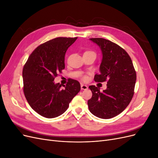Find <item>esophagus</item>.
<instances>
[{"label":"esophagus","mask_w":158,"mask_h":158,"mask_svg":"<svg viewBox=\"0 0 158 158\" xmlns=\"http://www.w3.org/2000/svg\"><path fill=\"white\" fill-rule=\"evenodd\" d=\"M80 85H81V89H82L85 90V89H88V86H87L86 85H84L83 84H81Z\"/></svg>","instance_id":"obj_1"}]
</instances>
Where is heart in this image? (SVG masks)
<instances>
[{"label": "heart", "mask_w": 158, "mask_h": 158, "mask_svg": "<svg viewBox=\"0 0 158 158\" xmlns=\"http://www.w3.org/2000/svg\"><path fill=\"white\" fill-rule=\"evenodd\" d=\"M90 52V51H88V52ZM84 79H86V77H84Z\"/></svg>", "instance_id": "obj_1"}]
</instances>
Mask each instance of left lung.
Masks as SVG:
<instances>
[{"label": "left lung", "mask_w": 158, "mask_h": 158, "mask_svg": "<svg viewBox=\"0 0 158 158\" xmlns=\"http://www.w3.org/2000/svg\"><path fill=\"white\" fill-rule=\"evenodd\" d=\"M102 52L99 74L95 82L107 81V89L89 85L92 97L88 101L89 111L99 118L107 119L118 115L130 103L136 80V71L127 52L120 46L103 38H91Z\"/></svg>", "instance_id": "left-lung-1"}]
</instances>
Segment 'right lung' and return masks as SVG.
Listing matches in <instances>:
<instances>
[{"label": "right lung", "mask_w": 158, "mask_h": 158, "mask_svg": "<svg viewBox=\"0 0 158 158\" xmlns=\"http://www.w3.org/2000/svg\"><path fill=\"white\" fill-rule=\"evenodd\" d=\"M78 37H56L38 46L23 66V93L31 107L40 115L55 118L64 113L80 90L77 80L63 85L55 83L57 73L65 68L64 56Z\"/></svg>", "instance_id": "1"}]
</instances>
